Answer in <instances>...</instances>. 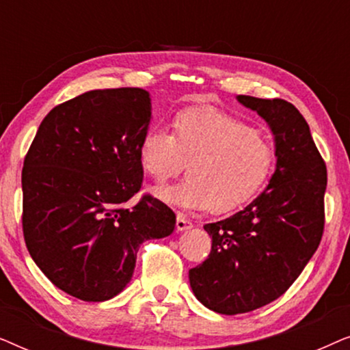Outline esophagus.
<instances>
[{
    "instance_id": "obj_1",
    "label": "esophagus",
    "mask_w": 350,
    "mask_h": 350,
    "mask_svg": "<svg viewBox=\"0 0 350 350\" xmlns=\"http://www.w3.org/2000/svg\"><path fill=\"white\" fill-rule=\"evenodd\" d=\"M191 228H193V223H191L183 213L176 215V229H178V231H188Z\"/></svg>"
}]
</instances>
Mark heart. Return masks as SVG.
<instances>
[{"mask_svg":"<svg viewBox=\"0 0 350 350\" xmlns=\"http://www.w3.org/2000/svg\"><path fill=\"white\" fill-rule=\"evenodd\" d=\"M174 132L150 127L138 146L142 169L156 183H165L185 169L183 183L156 191L164 202L189 210L226 213L260 193L274 169L275 151L267 138L247 122L212 108L180 111Z\"/></svg>","mask_w":350,"mask_h":350,"instance_id":"b5f03b06","label":"heart"}]
</instances>
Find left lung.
<instances>
[{"mask_svg": "<svg viewBox=\"0 0 350 350\" xmlns=\"http://www.w3.org/2000/svg\"><path fill=\"white\" fill-rule=\"evenodd\" d=\"M237 100L269 124L277 162L269 185L252 204L205 224L212 250L189 269L196 298L226 315L272 303L298 279L322 241L327 189V165L303 114L282 98Z\"/></svg>", "mask_w": 350, "mask_h": 350, "instance_id": "8db88e82", "label": "left lung"}]
</instances>
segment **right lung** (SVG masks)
<instances>
[{"mask_svg":"<svg viewBox=\"0 0 350 350\" xmlns=\"http://www.w3.org/2000/svg\"><path fill=\"white\" fill-rule=\"evenodd\" d=\"M151 121L146 90H89L42 119L22 169V228L47 279L83 301L126 288L145 241L170 236L175 213L142 188L138 146Z\"/></svg>","mask_w":350,"mask_h":350,"instance_id":"obj_1","label":"right lung"}]
</instances>
